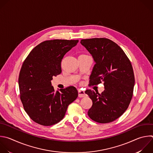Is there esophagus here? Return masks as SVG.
<instances>
[{
  "label": "esophagus",
  "instance_id": "esophagus-1",
  "mask_svg": "<svg viewBox=\"0 0 153 153\" xmlns=\"http://www.w3.org/2000/svg\"><path fill=\"white\" fill-rule=\"evenodd\" d=\"M78 95H79V97H85L86 94L83 91L79 89L78 90Z\"/></svg>",
  "mask_w": 153,
  "mask_h": 153
}]
</instances>
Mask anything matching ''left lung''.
<instances>
[{"label":"left lung","instance_id":"left-lung-1","mask_svg":"<svg viewBox=\"0 0 153 153\" xmlns=\"http://www.w3.org/2000/svg\"><path fill=\"white\" fill-rule=\"evenodd\" d=\"M80 43L92 55L95 64L89 85L103 83L101 94L88 89L92 106L88 115L98 123H109L120 117L127 109L133 97L134 76L130 61L115 42L105 38L81 39Z\"/></svg>","mask_w":153,"mask_h":153}]
</instances>
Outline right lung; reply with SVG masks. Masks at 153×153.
Returning a JSON list of instances; mask_svg holds the SVG:
<instances>
[{
  "instance_id": "obj_1",
  "label": "right lung",
  "mask_w": 153,
  "mask_h": 153,
  "mask_svg": "<svg viewBox=\"0 0 153 153\" xmlns=\"http://www.w3.org/2000/svg\"><path fill=\"white\" fill-rule=\"evenodd\" d=\"M78 42L71 39L43 41L24 61L19 77L20 97L25 111L36 123L50 126L59 123L68 105L77 98L75 87L70 86L55 92L51 80L61 74L64 56Z\"/></svg>"
}]
</instances>
